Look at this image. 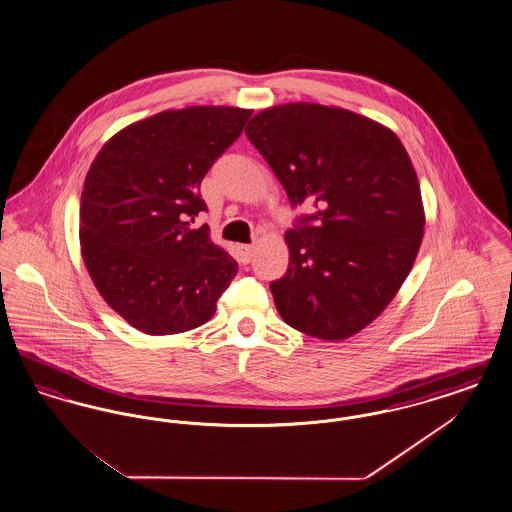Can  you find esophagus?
Returning <instances> with one entry per match:
<instances>
[{"label": "esophagus", "mask_w": 512, "mask_h": 512, "mask_svg": "<svg viewBox=\"0 0 512 512\" xmlns=\"http://www.w3.org/2000/svg\"><path fill=\"white\" fill-rule=\"evenodd\" d=\"M238 249H240V257H242V261H244V263H249V261H251V257H253V245H240Z\"/></svg>", "instance_id": "34e87169"}]
</instances>
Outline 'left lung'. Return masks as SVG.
I'll use <instances>...</instances> for the list:
<instances>
[{
    "mask_svg": "<svg viewBox=\"0 0 512 512\" xmlns=\"http://www.w3.org/2000/svg\"><path fill=\"white\" fill-rule=\"evenodd\" d=\"M290 197L315 203L284 240L288 270L270 282L286 324L318 340L368 326L403 286L422 244L424 207L401 140L341 107L284 103L245 128Z\"/></svg>",
    "mask_w": 512,
    "mask_h": 512,
    "instance_id": "left-lung-1",
    "label": "left lung"
}]
</instances>
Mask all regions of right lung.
Here are the masks:
<instances>
[{
	"instance_id": "1",
	"label": "right lung",
	"mask_w": 512,
	"mask_h": 512,
	"mask_svg": "<svg viewBox=\"0 0 512 512\" xmlns=\"http://www.w3.org/2000/svg\"><path fill=\"white\" fill-rule=\"evenodd\" d=\"M253 111L197 105L134 122L101 147L80 197V247L98 292L149 336L194 330L217 311L238 263L190 222L203 176Z\"/></svg>"
}]
</instances>
